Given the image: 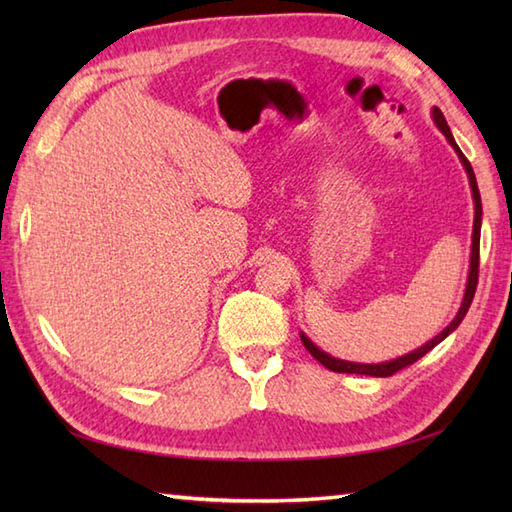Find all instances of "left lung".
<instances>
[{
	"mask_svg": "<svg viewBox=\"0 0 512 512\" xmlns=\"http://www.w3.org/2000/svg\"><path fill=\"white\" fill-rule=\"evenodd\" d=\"M431 118L433 123H436V127L440 129V132L444 134V138L449 140V145L455 149V154H458L462 167L466 171V176H469V184H471V193H473V204H475V217H473V244H471V262H469V277H466V288H464V299L460 303V310L458 314H455L453 321L444 328L438 336H433L431 341L424 343L422 347H418V350H413L405 356H398L394 358V361H385V363H372V365H365V363H352V361H341V358H334L330 356L328 352L319 350L317 345H314L306 334H301V343L306 345V350L317 358V361L323 365L332 369V372H339V374H365V376H378V378H385V376H391L396 374L398 369L407 367L411 363H416L418 358H422L427 352H431L433 347H436L438 343H442L447 336L458 328V325L462 323V319L466 317V312H469L471 308V301H473V295H475V288H477V268H480V231H482V198H480V189H477V180H475V173H473V167L471 162L464 158V154L460 151L458 143H455V138L451 134V129L447 125V121H444V114L438 110V107H433L431 110Z\"/></svg>",
	"mask_w": 512,
	"mask_h": 512,
	"instance_id": "left-lung-1",
	"label": "left lung"
}]
</instances>
